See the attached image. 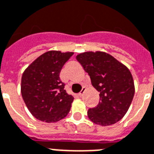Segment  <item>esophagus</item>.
Wrapping results in <instances>:
<instances>
[{"label": "esophagus", "instance_id": "esophagus-1", "mask_svg": "<svg viewBox=\"0 0 154 154\" xmlns=\"http://www.w3.org/2000/svg\"><path fill=\"white\" fill-rule=\"evenodd\" d=\"M85 91H86V88H85V87H82V90L81 91V92L78 93V95H79V96H82L83 94H84V93H85Z\"/></svg>", "mask_w": 154, "mask_h": 154}]
</instances>
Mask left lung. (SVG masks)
Listing matches in <instances>:
<instances>
[{
  "instance_id": "8db88e82",
  "label": "left lung",
  "mask_w": 154,
  "mask_h": 154,
  "mask_svg": "<svg viewBox=\"0 0 154 154\" xmlns=\"http://www.w3.org/2000/svg\"><path fill=\"white\" fill-rule=\"evenodd\" d=\"M76 59L88 72L92 86L100 92V102L87 115L102 126L115 124L128 111L135 94V85L129 68L103 51H86Z\"/></svg>"
}]
</instances>
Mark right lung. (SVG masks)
<instances>
[{
	"label": "right lung",
	"mask_w": 154,
	"mask_h": 154,
	"mask_svg": "<svg viewBox=\"0 0 154 154\" xmlns=\"http://www.w3.org/2000/svg\"><path fill=\"white\" fill-rule=\"evenodd\" d=\"M73 52L50 51L40 55L23 72V100L32 115L45 122H56L68 114L74 98L64 90L60 73Z\"/></svg>",
	"instance_id": "obj_1"
}]
</instances>
